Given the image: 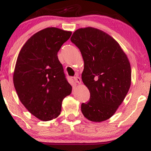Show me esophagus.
Instances as JSON below:
<instances>
[{
	"instance_id": "1",
	"label": "esophagus",
	"mask_w": 151,
	"mask_h": 151,
	"mask_svg": "<svg viewBox=\"0 0 151 151\" xmlns=\"http://www.w3.org/2000/svg\"><path fill=\"white\" fill-rule=\"evenodd\" d=\"M74 80H75V82L76 83H78V84H81V79L80 78L78 77V76H76V77H74Z\"/></svg>"
}]
</instances>
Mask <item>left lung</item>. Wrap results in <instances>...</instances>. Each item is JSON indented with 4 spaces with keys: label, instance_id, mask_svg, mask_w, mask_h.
<instances>
[{
    "label": "left lung",
    "instance_id": "left-lung-1",
    "mask_svg": "<svg viewBox=\"0 0 151 151\" xmlns=\"http://www.w3.org/2000/svg\"><path fill=\"white\" fill-rule=\"evenodd\" d=\"M71 41L82 54L84 63L82 80L90 91V100L81 110L93 122L106 121L114 114L129 90L132 69L119 43L97 28H79Z\"/></svg>",
    "mask_w": 151,
    "mask_h": 151
}]
</instances>
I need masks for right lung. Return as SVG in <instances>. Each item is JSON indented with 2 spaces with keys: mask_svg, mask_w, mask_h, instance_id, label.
Segmentation results:
<instances>
[{
  "mask_svg": "<svg viewBox=\"0 0 151 151\" xmlns=\"http://www.w3.org/2000/svg\"><path fill=\"white\" fill-rule=\"evenodd\" d=\"M71 35L58 28H44L28 39L17 56L14 87L22 104L41 121L58 117L63 99L71 93L57 56Z\"/></svg>",
  "mask_w": 151,
  "mask_h": 151,
  "instance_id": "1",
  "label": "right lung"
}]
</instances>
